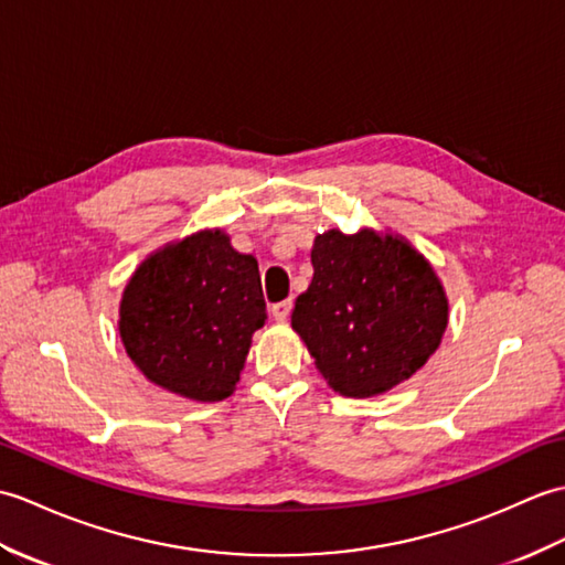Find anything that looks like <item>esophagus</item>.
<instances>
[{"instance_id": "1", "label": "esophagus", "mask_w": 565, "mask_h": 565, "mask_svg": "<svg viewBox=\"0 0 565 565\" xmlns=\"http://www.w3.org/2000/svg\"><path fill=\"white\" fill-rule=\"evenodd\" d=\"M290 311H292V299H285V302H278L270 307V315L275 321H285L287 317H290Z\"/></svg>"}]
</instances>
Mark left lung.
Returning <instances> with one entry per match:
<instances>
[{
    "instance_id": "8db88e82",
    "label": "left lung",
    "mask_w": 565,
    "mask_h": 565,
    "mask_svg": "<svg viewBox=\"0 0 565 565\" xmlns=\"http://www.w3.org/2000/svg\"><path fill=\"white\" fill-rule=\"evenodd\" d=\"M292 329L333 392L367 398L416 374L447 329V295L404 236L360 230L319 234Z\"/></svg>"
}]
</instances>
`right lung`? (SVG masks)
Returning <instances> with one entry per match:
<instances>
[{
  "label": "right lung",
  "mask_w": 565,
  "mask_h": 565,
  "mask_svg": "<svg viewBox=\"0 0 565 565\" xmlns=\"http://www.w3.org/2000/svg\"><path fill=\"white\" fill-rule=\"evenodd\" d=\"M266 323L258 263L222 230H203L147 256L120 299V341L149 382L193 401L234 394Z\"/></svg>",
  "instance_id": "1"
}]
</instances>
